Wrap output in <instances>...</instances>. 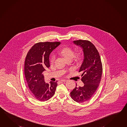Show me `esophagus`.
Here are the masks:
<instances>
[{
	"label": "esophagus",
	"instance_id": "esophagus-1",
	"mask_svg": "<svg viewBox=\"0 0 127 127\" xmlns=\"http://www.w3.org/2000/svg\"><path fill=\"white\" fill-rule=\"evenodd\" d=\"M67 81V80H66V79H62L61 80V82H66Z\"/></svg>",
	"mask_w": 127,
	"mask_h": 127
}]
</instances>
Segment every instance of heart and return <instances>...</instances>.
<instances>
[{"label": "heart", "instance_id": "obj_1", "mask_svg": "<svg viewBox=\"0 0 127 127\" xmlns=\"http://www.w3.org/2000/svg\"><path fill=\"white\" fill-rule=\"evenodd\" d=\"M60 54H61L65 59L70 60L73 58L76 62H80L82 58V54L81 52H78L76 55H74V51L72 48L69 47H64L61 49L59 51ZM55 57H52L51 59V63H53L55 61Z\"/></svg>", "mask_w": 127, "mask_h": 127}]
</instances>
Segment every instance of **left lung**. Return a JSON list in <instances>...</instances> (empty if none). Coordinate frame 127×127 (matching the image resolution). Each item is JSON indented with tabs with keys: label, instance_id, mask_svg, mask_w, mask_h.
<instances>
[{
	"label": "left lung",
	"instance_id": "left-lung-1",
	"mask_svg": "<svg viewBox=\"0 0 127 127\" xmlns=\"http://www.w3.org/2000/svg\"><path fill=\"white\" fill-rule=\"evenodd\" d=\"M73 42L83 49L84 59L79 72L82 73L81 80L84 85L77 88L76 85L70 95L74 101L82 103L90 99L97 90L101 80L102 65L98 51L92 43L82 39Z\"/></svg>",
	"mask_w": 127,
	"mask_h": 127
}]
</instances>
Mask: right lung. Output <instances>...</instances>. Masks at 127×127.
<instances>
[{"label":"right lung","instance_id":"add662e5","mask_svg":"<svg viewBox=\"0 0 127 127\" xmlns=\"http://www.w3.org/2000/svg\"><path fill=\"white\" fill-rule=\"evenodd\" d=\"M60 42L37 43L29 51L25 62V75L29 89L40 101H47L55 93L57 81L46 83L43 72L50 66L49 56Z\"/></svg>","mask_w":127,"mask_h":127}]
</instances>
